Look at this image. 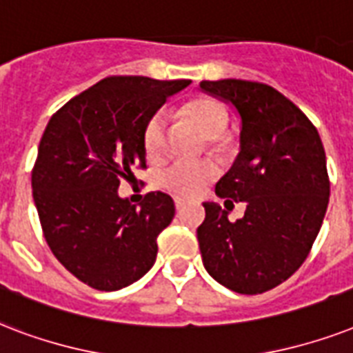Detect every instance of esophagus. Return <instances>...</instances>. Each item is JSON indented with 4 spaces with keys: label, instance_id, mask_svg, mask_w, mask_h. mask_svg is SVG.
<instances>
[{
    "label": "esophagus",
    "instance_id": "34e87169",
    "mask_svg": "<svg viewBox=\"0 0 353 353\" xmlns=\"http://www.w3.org/2000/svg\"><path fill=\"white\" fill-rule=\"evenodd\" d=\"M174 206H176V210H180V208L185 206V201L184 199H179V196H176V199H174Z\"/></svg>",
    "mask_w": 353,
    "mask_h": 353
}]
</instances>
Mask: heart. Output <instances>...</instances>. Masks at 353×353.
I'll use <instances>...</instances> for the list:
<instances>
[{
	"label": "heart",
	"instance_id": "1",
	"mask_svg": "<svg viewBox=\"0 0 353 353\" xmlns=\"http://www.w3.org/2000/svg\"><path fill=\"white\" fill-rule=\"evenodd\" d=\"M184 114L204 134V138L212 141H219V138L230 125L228 110L219 101L210 99V97L191 101L190 105L185 106ZM163 145H165V114L160 110L154 112L145 123L143 147H145L147 157L158 158L162 154ZM215 174H217V168L210 162H174L163 169L160 182L165 190L174 195H195L210 180L215 179Z\"/></svg>",
	"mask_w": 353,
	"mask_h": 353
}]
</instances>
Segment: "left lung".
I'll return each mask as SVG.
<instances>
[{"instance_id":"8db88e82","label":"left lung","mask_w":353,"mask_h":353,"mask_svg":"<svg viewBox=\"0 0 353 353\" xmlns=\"http://www.w3.org/2000/svg\"><path fill=\"white\" fill-rule=\"evenodd\" d=\"M201 90L241 117L239 154L215 193L247 202L236 223L217 202H204L206 219L196 228L202 263L230 291L265 293L304 263L326 215L330 180L321 136L272 86L223 79L202 81Z\"/></svg>"}]
</instances>
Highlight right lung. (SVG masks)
<instances>
[{
  "mask_svg": "<svg viewBox=\"0 0 353 353\" xmlns=\"http://www.w3.org/2000/svg\"><path fill=\"white\" fill-rule=\"evenodd\" d=\"M191 81L106 77L49 119L32 169V199L51 252L97 291H117L157 261L160 232L174 217L168 193L151 191L136 208L123 179L145 168L143 128L168 97Z\"/></svg>",
  "mask_w": 353,
  "mask_h": 353,
  "instance_id": "obj_1",
  "label": "right lung"
}]
</instances>
